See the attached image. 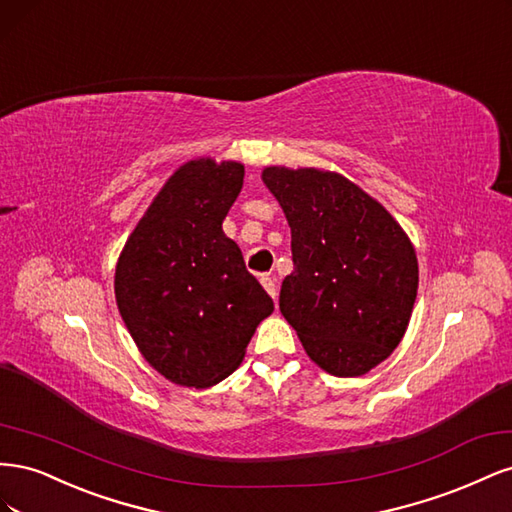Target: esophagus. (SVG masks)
Listing matches in <instances>:
<instances>
[{
	"label": "esophagus",
	"mask_w": 512,
	"mask_h": 512,
	"mask_svg": "<svg viewBox=\"0 0 512 512\" xmlns=\"http://www.w3.org/2000/svg\"><path fill=\"white\" fill-rule=\"evenodd\" d=\"M260 284L265 286V290L271 294L273 299L277 297V286H275V282H273V277H271V275H262V277H260Z\"/></svg>",
	"instance_id": "esophagus-1"
}]
</instances>
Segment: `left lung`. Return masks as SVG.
Segmentation results:
<instances>
[{
  "instance_id": "left-lung-1",
  "label": "left lung",
  "mask_w": 512,
  "mask_h": 512,
  "mask_svg": "<svg viewBox=\"0 0 512 512\" xmlns=\"http://www.w3.org/2000/svg\"><path fill=\"white\" fill-rule=\"evenodd\" d=\"M290 224L294 271L280 309L309 359L333 376H363L406 333L418 262L406 232L352 181L316 168L262 173Z\"/></svg>"
}]
</instances>
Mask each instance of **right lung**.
Here are the masks:
<instances>
[{
  "label": "right lung",
  "mask_w": 512,
  "mask_h": 512,
  "mask_svg": "<svg viewBox=\"0 0 512 512\" xmlns=\"http://www.w3.org/2000/svg\"><path fill=\"white\" fill-rule=\"evenodd\" d=\"M241 185L237 162L183 164L117 262L123 322L149 365L181 386L207 389L230 376L273 312V299L222 230Z\"/></svg>",
  "instance_id": "add662e5"
}]
</instances>
